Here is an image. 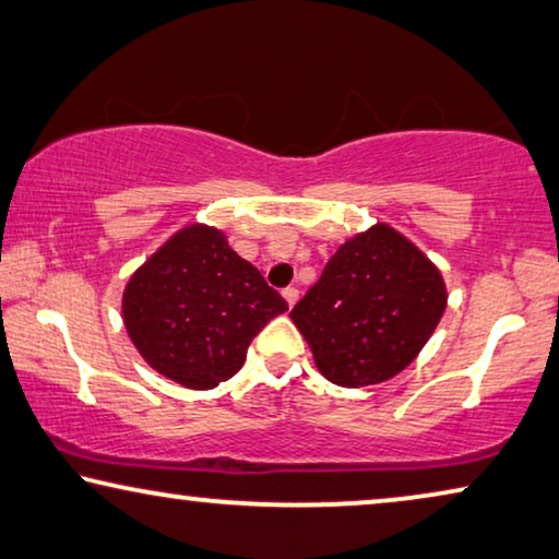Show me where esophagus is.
I'll use <instances>...</instances> for the list:
<instances>
[{"label":"esophagus","mask_w":559,"mask_h":559,"mask_svg":"<svg viewBox=\"0 0 559 559\" xmlns=\"http://www.w3.org/2000/svg\"><path fill=\"white\" fill-rule=\"evenodd\" d=\"M282 297H285V299H287V305L293 307V305L297 302V299H299V293H297L295 287H287V289H282Z\"/></svg>","instance_id":"obj_1"}]
</instances>
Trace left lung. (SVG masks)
Here are the masks:
<instances>
[{
    "label": "left lung",
    "instance_id": "obj_1",
    "mask_svg": "<svg viewBox=\"0 0 559 559\" xmlns=\"http://www.w3.org/2000/svg\"><path fill=\"white\" fill-rule=\"evenodd\" d=\"M447 299L439 266L393 226L373 224L340 245L289 318L330 383L362 388L416 360Z\"/></svg>",
    "mask_w": 559,
    "mask_h": 559
}]
</instances>
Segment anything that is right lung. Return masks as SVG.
Segmentation results:
<instances>
[{
    "label": "right lung",
    "mask_w": 559,
    "mask_h": 559,
    "mask_svg": "<svg viewBox=\"0 0 559 559\" xmlns=\"http://www.w3.org/2000/svg\"><path fill=\"white\" fill-rule=\"evenodd\" d=\"M285 310L262 272L206 224L176 231L123 289V322L135 350L156 373L193 391L237 373L254 335Z\"/></svg>",
    "instance_id": "add662e5"
}]
</instances>
